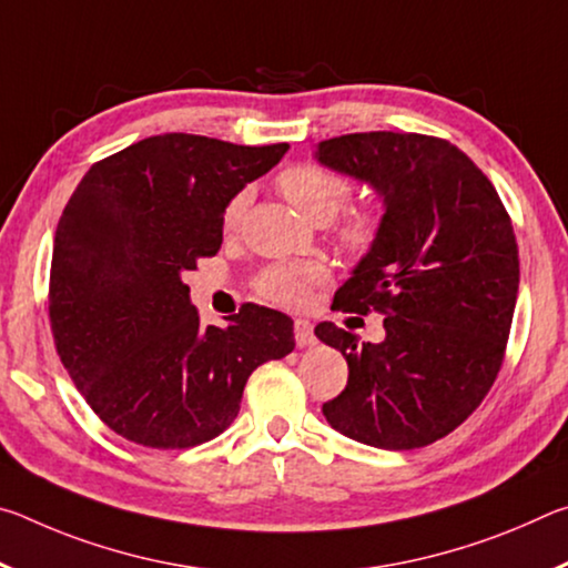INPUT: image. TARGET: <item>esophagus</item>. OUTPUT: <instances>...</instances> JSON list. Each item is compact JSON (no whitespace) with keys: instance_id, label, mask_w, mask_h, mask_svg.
<instances>
[{"instance_id":"esophagus-1","label":"esophagus","mask_w":568,"mask_h":568,"mask_svg":"<svg viewBox=\"0 0 568 568\" xmlns=\"http://www.w3.org/2000/svg\"><path fill=\"white\" fill-rule=\"evenodd\" d=\"M293 333H295V343L305 348V345H313L315 343V333H313V323L311 321H303L297 318L293 323Z\"/></svg>"}]
</instances>
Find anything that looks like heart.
Segmentation results:
<instances>
[{
	"instance_id": "obj_1",
	"label": "heart",
	"mask_w": 568,
	"mask_h": 568,
	"mask_svg": "<svg viewBox=\"0 0 568 568\" xmlns=\"http://www.w3.org/2000/svg\"><path fill=\"white\" fill-rule=\"evenodd\" d=\"M277 187H281L287 203H293L303 215L325 223L341 213L348 205L353 195L351 180L331 168L315 165V162H297V165L285 168L277 175ZM247 192H235L223 207V227L235 230L240 217L245 213ZM338 237L345 247L351 250H368L376 243L381 220L373 210H351L345 213L338 225ZM328 271L318 263H275L255 277V293L263 301L283 307H297L307 301L313 285L325 283Z\"/></svg>"
}]
</instances>
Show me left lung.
I'll return each mask as SVG.
<instances>
[{
  "label": "left lung",
  "mask_w": 568,
  "mask_h": 568,
  "mask_svg": "<svg viewBox=\"0 0 568 568\" xmlns=\"http://www.w3.org/2000/svg\"><path fill=\"white\" fill-rule=\"evenodd\" d=\"M315 155L368 182L386 205L376 243L333 301L343 313H381L386 338L358 343L338 325H315L348 361V386L323 403V416L365 446L434 444L480 406L501 371L518 293L511 217L448 140L355 132L323 140Z\"/></svg>",
  "instance_id": "left-lung-1"
}]
</instances>
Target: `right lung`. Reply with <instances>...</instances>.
<instances>
[{
	"label": "right lung",
	"instance_id": "obj_1",
	"mask_svg": "<svg viewBox=\"0 0 568 568\" xmlns=\"http://www.w3.org/2000/svg\"><path fill=\"white\" fill-rule=\"evenodd\" d=\"M287 142L233 145L168 132L88 170L54 233L50 325L102 423L148 448H192L235 420L257 365L295 348L285 313L247 303L200 323L182 275L223 245V207Z\"/></svg>",
	"mask_w": 568,
	"mask_h": 568
}]
</instances>
